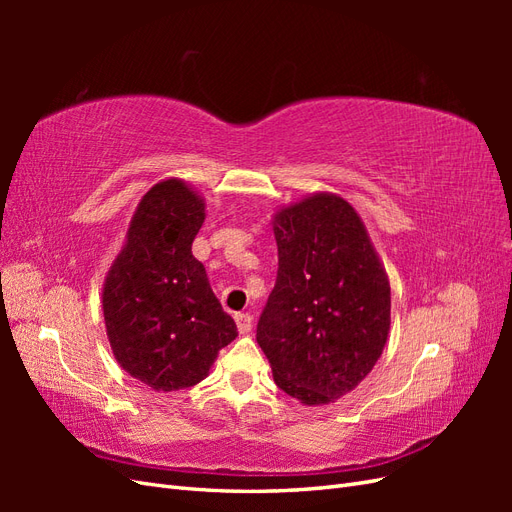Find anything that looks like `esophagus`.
Segmentation results:
<instances>
[{
	"instance_id": "34e87169",
	"label": "esophagus",
	"mask_w": 512,
	"mask_h": 512,
	"mask_svg": "<svg viewBox=\"0 0 512 512\" xmlns=\"http://www.w3.org/2000/svg\"><path fill=\"white\" fill-rule=\"evenodd\" d=\"M235 322H237V329L241 335L250 333L254 329V318L250 314H235Z\"/></svg>"
}]
</instances>
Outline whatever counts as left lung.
<instances>
[{
    "mask_svg": "<svg viewBox=\"0 0 512 512\" xmlns=\"http://www.w3.org/2000/svg\"><path fill=\"white\" fill-rule=\"evenodd\" d=\"M277 282L256 329L273 380L324 406L365 380L391 329V284L361 215L316 192L273 215Z\"/></svg>",
    "mask_w": 512,
    "mask_h": 512,
    "instance_id": "obj_1",
    "label": "left lung"
}]
</instances>
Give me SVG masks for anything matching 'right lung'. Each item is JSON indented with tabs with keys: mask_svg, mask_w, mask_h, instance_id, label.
Here are the masks:
<instances>
[{
	"mask_svg": "<svg viewBox=\"0 0 512 512\" xmlns=\"http://www.w3.org/2000/svg\"><path fill=\"white\" fill-rule=\"evenodd\" d=\"M205 209L190 183L158 181L138 203L104 280V324L115 359L158 393L205 380L218 352L237 337L203 262L192 256Z\"/></svg>",
	"mask_w": 512,
	"mask_h": 512,
	"instance_id": "right-lung-1",
	"label": "right lung"
}]
</instances>
